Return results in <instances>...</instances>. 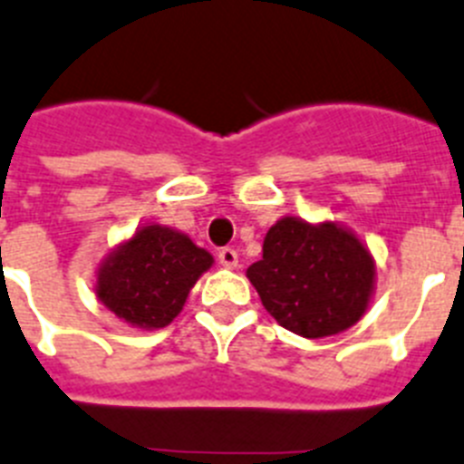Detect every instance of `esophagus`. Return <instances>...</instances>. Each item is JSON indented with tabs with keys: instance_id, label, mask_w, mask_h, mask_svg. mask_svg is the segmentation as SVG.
I'll list each match as a JSON object with an SVG mask.
<instances>
[{
	"instance_id": "1",
	"label": "esophagus",
	"mask_w": 464,
	"mask_h": 464,
	"mask_svg": "<svg viewBox=\"0 0 464 464\" xmlns=\"http://www.w3.org/2000/svg\"><path fill=\"white\" fill-rule=\"evenodd\" d=\"M219 264L224 266V268H237V252L233 247H224L219 249Z\"/></svg>"
}]
</instances>
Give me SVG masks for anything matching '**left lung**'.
<instances>
[{"instance_id":"obj_1","label":"left lung","mask_w":464,"mask_h":464,"mask_svg":"<svg viewBox=\"0 0 464 464\" xmlns=\"http://www.w3.org/2000/svg\"><path fill=\"white\" fill-rule=\"evenodd\" d=\"M247 277L277 324L324 338L364 317L376 292V261L343 224L287 215L268 228L264 256L249 266Z\"/></svg>"}]
</instances>
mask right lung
<instances>
[{
	"label": "right lung",
	"instance_id": "1",
	"mask_svg": "<svg viewBox=\"0 0 464 464\" xmlns=\"http://www.w3.org/2000/svg\"><path fill=\"white\" fill-rule=\"evenodd\" d=\"M215 264L187 233L147 221L95 268V296L119 320L144 332L168 327L188 292Z\"/></svg>",
	"mask_w": 464,
	"mask_h": 464
}]
</instances>
